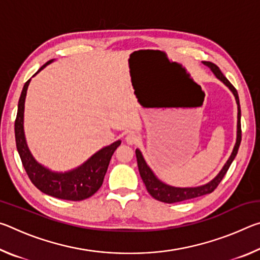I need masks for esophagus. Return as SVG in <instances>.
<instances>
[{
	"mask_svg": "<svg viewBox=\"0 0 260 260\" xmlns=\"http://www.w3.org/2000/svg\"><path fill=\"white\" fill-rule=\"evenodd\" d=\"M125 140H126V142L128 143V144H135L139 141V135L136 134V133H134V132H131V133H128V134L126 135Z\"/></svg>",
	"mask_w": 260,
	"mask_h": 260,
	"instance_id": "1",
	"label": "esophagus"
}]
</instances>
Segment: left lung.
I'll list each match as a JSON object with an SVG mask.
<instances>
[{
    "label": "left lung",
    "mask_w": 260,
    "mask_h": 260,
    "mask_svg": "<svg viewBox=\"0 0 260 260\" xmlns=\"http://www.w3.org/2000/svg\"><path fill=\"white\" fill-rule=\"evenodd\" d=\"M205 67H208L211 71L213 72L215 78L219 79L223 85L228 87L233 95H234L236 104H237V131H236V142L234 149L231 153L228 160L225 162V165L222 166V169L220 170V172L215 175V177L211 180L210 182L202 184L199 187H173L170 186V184H166L162 182L161 180L157 178V175L153 173V171L149 167L147 164L146 159L142 155V152L140 151V149H136V160H138V166H139V172L141 178H142L144 184H146L147 190L153 199L160 202H164V203H178V202H183L187 200L196 199V197L208 195V193L212 192L215 188L218 187V184L221 181L222 178L225 177L226 172L230 169L231 164L234 160V158L237 155V151H239L240 143H241V108H240V100H239V94H237V90L234 88V86L227 80V78L223 76L220 71L217 65L211 63V61H203Z\"/></svg>",
    "instance_id": "obj_1"
}]
</instances>
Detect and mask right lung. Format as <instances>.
<instances>
[{"mask_svg": "<svg viewBox=\"0 0 260 260\" xmlns=\"http://www.w3.org/2000/svg\"><path fill=\"white\" fill-rule=\"evenodd\" d=\"M51 61H54V59L47 61L34 76H37ZM29 81L30 79L26 81L23 90H21L18 102V111H17V118L15 121L16 146L26 173L39 190L49 196L56 197V199L82 201L93 196L102 186L110 159H111L114 150L120 146L121 141L118 140L110 146L102 148L98 152H95L93 156L88 158L83 164L78 166L77 169L67 171V172H55V171H51L48 167L43 166L35 159L32 152H30L27 142H26L24 132L25 99Z\"/></svg>", "mask_w": 260, "mask_h": 260, "instance_id": "obj_1", "label": "right lung"}]
</instances>
